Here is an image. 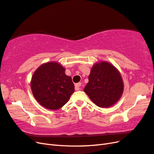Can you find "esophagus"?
I'll return each instance as SVG.
<instances>
[{
    "label": "esophagus",
    "mask_w": 154,
    "mask_h": 154,
    "mask_svg": "<svg viewBox=\"0 0 154 154\" xmlns=\"http://www.w3.org/2000/svg\"><path fill=\"white\" fill-rule=\"evenodd\" d=\"M81 86V83H78V84H75V90L76 91H78L79 89H80V87Z\"/></svg>",
    "instance_id": "1"
}]
</instances>
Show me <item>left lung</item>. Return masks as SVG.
<instances>
[{"instance_id":"8db88e82","label":"left lung","mask_w":154,"mask_h":154,"mask_svg":"<svg viewBox=\"0 0 154 154\" xmlns=\"http://www.w3.org/2000/svg\"><path fill=\"white\" fill-rule=\"evenodd\" d=\"M123 90L122 79L118 70L106 61L93 65L84 88L91 100L101 107L115 104L121 97Z\"/></svg>"}]
</instances>
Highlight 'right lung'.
<instances>
[{
  "instance_id": "obj_1",
  "label": "right lung",
  "mask_w": 154,
  "mask_h": 154,
  "mask_svg": "<svg viewBox=\"0 0 154 154\" xmlns=\"http://www.w3.org/2000/svg\"><path fill=\"white\" fill-rule=\"evenodd\" d=\"M56 62L41 65L33 74L31 89L33 95L40 104L47 109L56 110L67 103L74 91L71 77Z\"/></svg>"
}]
</instances>
